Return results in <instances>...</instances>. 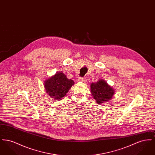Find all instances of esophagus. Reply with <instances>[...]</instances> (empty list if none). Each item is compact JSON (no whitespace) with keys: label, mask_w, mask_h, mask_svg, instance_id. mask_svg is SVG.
I'll return each mask as SVG.
<instances>
[{"label":"esophagus","mask_w":155,"mask_h":155,"mask_svg":"<svg viewBox=\"0 0 155 155\" xmlns=\"http://www.w3.org/2000/svg\"><path fill=\"white\" fill-rule=\"evenodd\" d=\"M78 81L83 82H85L87 81V78L85 77H80L78 79Z\"/></svg>","instance_id":"1"}]
</instances>
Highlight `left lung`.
I'll use <instances>...</instances> for the list:
<instances>
[{
	"instance_id": "left-lung-1",
	"label": "left lung",
	"mask_w": 155,
	"mask_h": 155,
	"mask_svg": "<svg viewBox=\"0 0 155 155\" xmlns=\"http://www.w3.org/2000/svg\"><path fill=\"white\" fill-rule=\"evenodd\" d=\"M91 92L97 104L110 101L114 94V89L102 79L91 84Z\"/></svg>"
}]
</instances>
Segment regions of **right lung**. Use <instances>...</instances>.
Instances as JSON below:
<instances>
[{"label": "right lung", "mask_w": 155, "mask_h": 155, "mask_svg": "<svg viewBox=\"0 0 155 155\" xmlns=\"http://www.w3.org/2000/svg\"><path fill=\"white\" fill-rule=\"evenodd\" d=\"M46 93L55 100H61L74 84L73 80L68 79L62 71L57 72L44 81Z\"/></svg>", "instance_id": "add662e5"}]
</instances>
